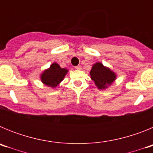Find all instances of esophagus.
Returning a JSON list of instances; mask_svg holds the SVG:
<instances>
[{"instance_id":"34e87169","label":"esophagus","mask_w":153,"mask_h":153,"mask_svg":"<svg viewBox=\"0 0 153 153\" xmlns=\"http://www.w3.org/2000/svg\"><path fill=\"white\" fill-rule=\"evenodd\" d=\"M75 68L76 69V70H81V68H82V67H81L80 66H76V67H75Z\"/></svg>"}]
</instances>
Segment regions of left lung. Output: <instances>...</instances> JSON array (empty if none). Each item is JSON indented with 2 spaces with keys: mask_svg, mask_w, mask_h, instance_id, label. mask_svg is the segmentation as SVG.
I'll list each match as a JSON object with an SVG mask.
<instances>
[{
  "mask_svg": "<svg viewBox=\"0 0 153 153\" xmlns=\"http://www.w3.org/2000/svg\"><path fill=\"white\" fill-rule=\"evenodd\" d=\"M90 74L92 80L94 81L95 85L100 90L107 88L108 86H110L117 78L114 72L108 67H104L101 63L93 64Z\"/></svg>",
  "mask_w": 153,
  "mask_h": 153,
  "instance_id": "obj_1",
  "label": "left lung"
}]
</instances>
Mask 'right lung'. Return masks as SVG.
Returning a JSON list of instances; mask_svg holds the SVG:
<instances>
[{
  "mask_svg": "<svg viewBox=\"0 0 153 153\" xmlns=\"http://www.w3.org/2000/svg\"><path fill=\"white\" fill-rule=\"evenodd\" d=\"M68 70L61 68L60 65L53 63L51 65L50 68L47 69L40 75L42 83L52 88H55L59 85L65 77Z\"/></svg>",
  "mask_w": 153,
  "mask_h": 153,
  "instance_id": "right-lung-1",
  "label": "right lung"
}]
</instances>
